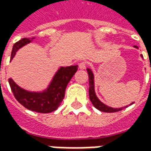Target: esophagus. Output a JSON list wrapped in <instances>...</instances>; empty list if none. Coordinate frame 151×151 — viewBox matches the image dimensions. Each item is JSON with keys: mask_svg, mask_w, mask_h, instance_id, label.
<instances>
[{"mask_svg": "<svg viewBox=\"0 0 151 151\" xmlns=\"http://www.w3.org/2000/svg\"><path fill=\"white\" fill-rule=\"evenodd\" d=\"M86 63L85 62H81V63H79V69H86Z\"/></svg>", "mask_w": 151, "mask_h": 151, "instance_id": "obj_1", "label": "esophagus"}]
</instances>
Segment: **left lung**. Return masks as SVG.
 Segmentation results:
<instances>
[{"label": "left lung", "mask_w": 151, "mask_h": 151, "mask_svg": "<svg viewBox=\"0 0 151 151\" xmlns=\"http://www.w3.org/2000/svg\"><path fill=\"white\" fill-rule=\"evenodd\" d=\"M133 47H135L137 49H138V47L137 46H133ZM142 58H143L142 55H140ZM86 71L88 73L89 75V96H90V99H91V102L92 103V104L94 105V107L95 108H97L98 110L101 111H104V112H116V111H121L124 108L129 107L130 105H132L133 104H134V102L131 103L130 104L127 105V106H124V107H122V108H111V107H109L108 105H106L105 104H104L103 102L99 99L97 97L96 95V93H95V76H94V73H93V71L90 68H87L86 69ZM150 71H151V65H150Z\"/></svg>", "instance_id": "8db88e82"}]
</instances>
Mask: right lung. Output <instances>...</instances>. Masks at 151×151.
Listing matches in <instances>:
<instances>
[{
  "instance_id": "obj_1",
  "label": "right lung",
  "mask_w": 151,
  "mask_h": 151,
  "mask_svg": "<svg viewBox=\"0 0 151 151\" xmlns=\"http://www.w3.org/2000/svg\"><path fill=\"white\" fill-rule=\"evenodd\" d=\"M35 39L24 38L14 43L12 49L10 61L16 56L18 50L33 42ZM78 68V65L59 67L48 85L42 91H32L26 90L18 86L12 78L9 79V83L15 99L25 108L40 113H49L56 110L62 103L66 86L77 72Z\"/></svg>"
}]
</instances>
